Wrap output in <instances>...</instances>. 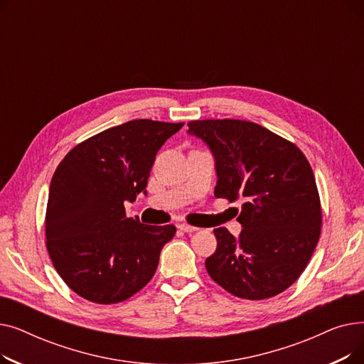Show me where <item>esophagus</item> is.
Wrapping results in <instances>:
<instances>
[{"label": "esophagus", "mask_w": 364, "mask_h": 364, "mask_svg": "<svg viewBox=\"0 0 364 364\" xmlns=\"http://www.w3.org/2000/svg\"><path fill=\"white\" fill-rule=\"evenodd\" d=\"M177 227H178V230H181V232H184V233H193V232H196V230H198V227L188 225V224H184V223L178 224Z\"/></svg>", "instance_id": "obj_1"}]
</instances>
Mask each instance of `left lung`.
I'll list each match as a JSON object with an SVG mask.
<instances>
[{
	"mask_svg": "<svg viewBox=\"0 0 364 364\" xmlns=\"http://www.w3.org/2000/svg\"><path fill=\"white\" fill-rule=\"evenodd\" d=\"M215 161L214 195L245 203L242 232L214 230L217 251L205 267L221 288L245 299L288 289L307 267L320 236L321 209L304 153L267 128L239 119L188 122Z\"/></svg>",
	"mask_w": 364,
	"mask_h": 364,
	"instance_id": "obj_1",
	"label": "left lung"
}]
</instances>
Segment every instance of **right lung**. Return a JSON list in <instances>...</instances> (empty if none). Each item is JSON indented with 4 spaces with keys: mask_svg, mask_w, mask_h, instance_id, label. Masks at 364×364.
<instances>
[{
    "mask_svg": "<svg viewBox=\"0 0 364 364\" xmlns=\"http://www.w3.org/2000/svg\"><path fill=\"white\" fill-rule=\"evenodd\" d=\"M183 125L134 119L95 134L57 166L47 203V250L75 294L117 304L155 274L176 227L128 218L124 203L147 193L159 149Z\"/></svg>",
    "mask_w": 364,
    "mask_h": 364,
    "instance_id": "obj_1",
    "label": "right lung"
}]
</instances>
